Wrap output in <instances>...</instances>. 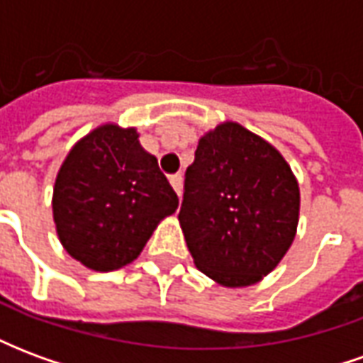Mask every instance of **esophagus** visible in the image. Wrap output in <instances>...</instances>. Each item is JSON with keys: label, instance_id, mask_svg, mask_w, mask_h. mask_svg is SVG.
Returning <instances> with one entry per match:
<instances>
[{"label": "esophagus", "instance_id": "obj_1", "mask_svg": "<svg viewBox=\"0 0 363 363\" xmlns=\"http://www.w3.org/2000/svg\"><path fill=\"white\" fill-rule=\"evenodd\" d=\"M169 182H171V186L173 190L181 196V189H182V177L181 174H173V177H169Z\"/></svg>", "mask_w": 363, "mask_h": 363}]
</instances>
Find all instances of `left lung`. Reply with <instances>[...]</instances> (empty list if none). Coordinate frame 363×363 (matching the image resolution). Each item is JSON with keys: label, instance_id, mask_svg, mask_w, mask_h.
<instances>
[{"label": "left lung", "instance_id": "1", "mask_svg": "<svg viewBox=\"0 0 363 363\" xmlns=\"http://www.w3.org/2000/svg\"><path fill=\"white\" fill-rule=\"evenodd\" d=\"M297 218L299 186L276 147L235 122L200 138L179 212L198 270L251 286L288 252Z\"/></svg>", "mask_w": 363, "mask_h": 363}]
</instances>
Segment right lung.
<instances>
[{
	"label": "right lung",
	"instance_id": "obj_1",
	"mask_svg": "<svg viewBox=\"0 0 363 363\" xmlns=\"http://www.w3.org/2000/svg\"><path fill=\"white\" fill-rule=\"evenodd\" d=\"M179 198L134 128L104 124L75 143L60 167L52 210L64 249L83 267L130 264Z\"/></svg>",
	"mask_w": 363,
	"mask_h": 363
}]
</instances>
